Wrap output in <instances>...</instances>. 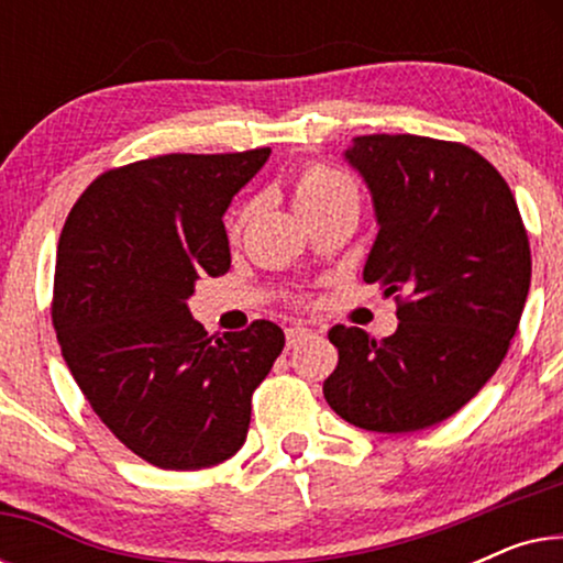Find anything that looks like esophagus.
<instances>
[{
	"label": "esophagus",
	"mask_w": 563,
	"mask_h": 563,
	"mask_svg": "<svg viewBox=\"0 0 563 563\" xmlns=\"http://www.w3.org/2000/svg\"><path fill=\"white\" fill-rule=\"evenodd\" d=\"M312 330L305 328V325H291L287 328V349H295L297 343H302L305 338H310Z\"/></svg>",
	"instance_id": "obj_1"
}]
</instances>
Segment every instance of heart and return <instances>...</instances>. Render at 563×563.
I'll return each instance as SVG.
<instances>
[{"mask_svg":"<svg viewBox=\"0 0 563 563\" xmlns=\"http://www.w3.org/2000/svg\"><path fill=\"white\" fill-rule=\"evenodd\" d=\"M345 199H356V187H353L349 176H343L341 172H335V168L325 164L305 166L295 179V205L302 212V218L328 210V207L345 202ZM243 220L245 212H238L230 230L235 233L243 225Z\"/></svg>","mask_w":563,"mask_h":563,"instance_id":"1","label":"heart"}]
</instances>
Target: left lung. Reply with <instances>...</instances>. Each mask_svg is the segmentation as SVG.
<instances>
[{
    "mask_svg": "<svg viewBox=\"0 0 563 563\" xmlns=\"http://www.w3.org/2000/svg\"><path fill=\"white\" fill-rule=\"evenodd\" d=\"M345 161L379 225L364 279L395 295L399 325L382 341L330 328L338 366L322 395L351 426L412 433L459 412L503 364L530 289L528 233L507 181L468 145L361 135Z\"/></svg>",
    "mask_w": 563,
    "mask_h": 563,
    "instance_id": "left-lung-1",
    "label": "left lung"
}]
</instances>
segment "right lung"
<instances>
[{
  "label": "right lung",
  "mask_w": 563,
  "mask_h": 563,
  "mask_svg": "<svg viewBox=\"0 0 563 563\" xmlns=\"http://www.w3.org/2000/svg\"><path fill=\"white\" fill-rule=\"evenodd\" d=\"M268 153H168L112 168L60 233L51 314L68 372L118 441L158 468L235 456L253 389L284 349L274 322L210 338L187 307L199 276L230 268L222 214Z\"/></svg>",
  "instance_id": "obj_1"
}]
</instances>
